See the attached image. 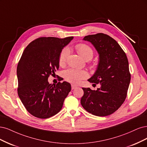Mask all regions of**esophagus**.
Listing matches in <instances>:
<instances>
[{"label":"esophagus","mask_w":147,"mask_h":147,"mask_svg":"<svg viewBox=\"0 0 147 147\" xmlns=\"http://www.w3.org/2000/svg\"><path fill=\"white\" fill-rule=\"evenodd\" d=\"M78 87V86H75V85H71V88H72V90H74V89H75V88H76Z\"/></svg>","instance_id":"1"}]
</instances>
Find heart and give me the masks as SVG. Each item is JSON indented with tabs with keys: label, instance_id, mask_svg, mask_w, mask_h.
<instances>
[{
	"label": "heart",
	"instance_id": "obj_1",
	"mask_svg": "<svg viewBox=\"0 0 147 147\" xmlns=\"http://www.w3.org/2000/svg\"><path fill=\"white\" fill-rule=\"evenodd\" d=\"M76 49L79 55L86 60H89L93 57V49L87 45L83 43L79 44L76 46ZM69 54V50L67 47H65L61 51L59 58V63L60 66H62L65 63ZM63 75L67 81L72 84H78L82 79H86L88 76V74L86 71L74 68H69L65 70Z\"/></svg>",
	"mask_w": 147,
	"mask_h": 147
}]
</instances>
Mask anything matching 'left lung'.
Segmentation results:
<instances>
[{
	"label": "left lung",
	"instance_id": "8db88e82",
	"mask_svg": "<svg viewBox=\"0 0 147 147\" xmlns=\"http://www.w3.org/2000/svg\"><path fill=\"white\" fill-rule=\"evenodd\" d=\"M99 54L97 69L88 81L100 84L96 90L82 88L80 103L88 112L99 117L109 115L119 108L126 98L131 74L125 52L112 38L104 34L85 36Z\"/></svg>",
	"mask_w": 147,
	"mask_h": 147
}]
</instances>
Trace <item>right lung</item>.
<instances>
[{
  "label": "right lung",
  "mask_w": 147,
  "mask_h": 147,
  "mask_svg": "<svg viewBox=\"0 0 147 147\" xmlns=\"http://www.w3.org/2000/svg\"><path fill=\"white\" fill-rule=\"evenodd\" d=\"M73 39L41 37L23 52L17 67L18 93L27 111L35 117L45 119L57 114L71 91L69 83L54 86L48 78L59 69L60 52Z\"/></svg>",
  "instance_id": "add662e5"
}]
</instances>
